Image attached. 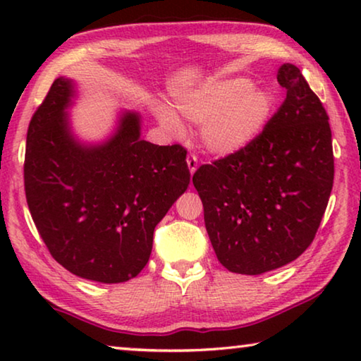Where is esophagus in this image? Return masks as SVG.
Masks as SVG:
<instances>
[{
	"mask_svg": "<svg viewBox=\"0 0 361 361\" xmlns=\"http://www.w3.org/2000/svg\"><path fill=\"white\" fill-rule=\"evenodd\" d=\"M188 167H189V172H191V175H194L195 170H197V157H195L194 154H188Z\"/></svg>",
	"mask_w": 361,
	"mask_h": 361,
	"instance_id": "obj_1",
	"label": "esophagus"
}]
</instances>
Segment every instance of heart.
I'll list each match as a JSON object with an SVG mask.
<instances>
[{
  "label": "heart",
  "mask_w": 361,
  "mask_h": 361,
  "mask_svg": "<svg viewBox=\"0 0 361 361\" xmlns=\"http://www.w3.org/2000/svg\"><path fill=\"white\" fill-rule=\"evenodd\" d=\"M176 109L186 119L202 124L200 140L215 156H232L248 148L274 114V95L253 87L247 78L209 81L176 100ZM157 118L172 133H181V124L169 108H159Z\"/></svg>",
  "instance_id": "obj_1"
}]
</instances>
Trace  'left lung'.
Returning a JSON list of instances; mask_svg holds the SVG:
<instances>
[{"mask_svg":"<svg viewBox=\"0 0 361 361\" xmlns=\"http://www.w3.org/2000/svg\"><path fill=\"white\" fill-rule=\"evenodd\" d=\"M277 81L286 99L261 135L192 175L218 261L247 276L274 271L305 252L333 189L325 108L298 66H280Z\"/></svg>","mask_w":361,"mask_h":361,"instance_id":"obj_1","label":"left lung"}]
</instances>
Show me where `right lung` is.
Here are the masks:
<instances>
[{"label":"right lung","instance_id":"add662e5","mask_svg":"<svg viewBox=\"0 0 361 361\" xmlns=\"http://www.w3.org/2000/svg\"><path fill=\"white\" fill-rule=\"evenodd\" d=\"M75 94L57 78L28 126L27 204L41 239L78 277L121 283L149 259L157 223L189 185L186 149L140 138V116L126 113L108 142L85 146L65 109Z\"/></svg>","mask_w":361,"mask_h":361}]
</instances>
